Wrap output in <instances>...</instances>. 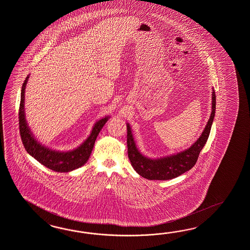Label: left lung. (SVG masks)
I'll return each instance as SVG.
<instances>
[{"label":"left lung","instance_id":"8db88e82","mask_svg":"<svg viewBox=\"0 0 250 250\" xmlns=\"http://www.w3.org/2000/svg\"><path fill=\"white\" fill-rule=\"evenodd\" d=\"M216 111V95L212 88L211 113L207 125L201 136L191 146L182 152L164 156L160 158H150L143 154L135 144L132 128L129 124L127 126L128 157L134 170L148 180L166 181L182 175L194 166L199 154L207 142L213 123Z\"/></svg>","mask_w":250,"mask_h":250}]
</instances>
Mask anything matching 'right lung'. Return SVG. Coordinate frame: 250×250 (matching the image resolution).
<instances>
[{"mask_svg": "<svg viewBox=\"0 0 250 250\" xmlns=\"http://www.w3.org/2000/svg\"><path fill=\"white\" fill-rule=\"evenodd\" d=\"M30 76L28 75L22 84L21 93V103L19 109L20 133L26 151L39 163L50 170L58 172H68L85 165L91 154L95 141L104 124L108 121L109 116H104L95 123L91 133L80 146L70 151H57L45 146L37 140L29 126L25 116V89Z\"/></svg>", "mask_w": 250, "mask_h": 250, "instance_id": "obj_1", "label": "right lung"}]
</instances>
